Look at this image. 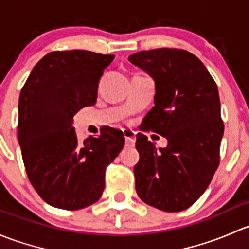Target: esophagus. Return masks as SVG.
Here are the masks:
<instances>
[{
	"label": "esophagus",
	"instance_id": "obj_1",
	"mask_svg": "<svg viewBox=\"0 0 249 249\" xmlns=\"http://www.w3.org/2000/svg\"><path fill=\"white\" fill-rule=\"evenodd\" d=\"M123 134L125 137V145L126 147H134L135 145V132L131 130H123Z\"/></svg>",
	"mask_w": 249,
	"mask_h": 249
}]
</instances>
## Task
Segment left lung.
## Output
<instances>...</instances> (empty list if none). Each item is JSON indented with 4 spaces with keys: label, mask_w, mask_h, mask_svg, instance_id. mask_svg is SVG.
<instances>
[{
    "label": "left lung",
    "mask_w": 249,
    "mask_h": 249,
    "mask_svg": "<svg viewBox=\"0 0 249 249\" xmlns=\"http://www.w3.org/2000/svg\"><path fill=\"white\" fill-rule=\"evenodd\" d=\"M129 61L155 83V106L145 115V129L167 140L166 147L157 148L137 135L136 192L161 211L187 210L205 193L219 165L224 125L217 84L187 50H144L130 55Z\"/></svg>",
    "instance_id": "obj_1"
}]
</instances>
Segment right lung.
I'll use <instances>...</instances> for the list:
<instances>
[{
  "label": "right lung",
  "instance_id": "right-lung-1",
  "mask_svg": "<svg viewBox=\"0 0 249 249\" xmlns=\"http://www.w3.org/2000/svg\"><path fill=\"white\" fill-rule=\"evenodd\" d=\"M114 55L88 50L52 52L27 78L19 97L18 140L27 177L50 206L80 210L96 202L105 172L124 147L120 130L78 141L74 114L92 106L105 69Z\"/></svg>",
  "mask_w": 249,
  "mask_h": 249
}]
</instances>
